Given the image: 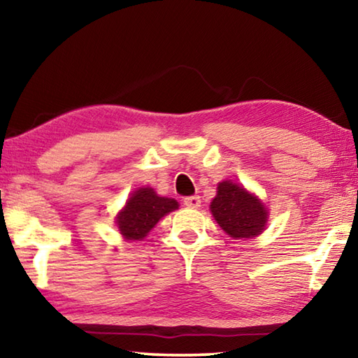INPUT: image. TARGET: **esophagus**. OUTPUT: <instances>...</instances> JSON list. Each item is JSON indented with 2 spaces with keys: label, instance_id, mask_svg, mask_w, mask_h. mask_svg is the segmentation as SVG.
I'll return each mask as SVG.
<instances>
[{
  "label": "esophagus",
  "instance_id": "esophagus-1",
  "mask_svg": "<svg viewBox=\"0 0 358 358\" xmlns=\"http://www.w3.org/2000/svg\"><path fill=\"white\" fill-rule=\"evenodd\" d=\"M183 203L187 208H199L201 207V197L199 196H189L183 199Z\"/></svg>",
  "mask_w": 358,
  "mask_h": 358
}]
</instances>
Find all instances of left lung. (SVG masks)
Masks as SVG:
<instances>
[{
	"mask_svg": "<svg viewBox=\"0 0 358 358\" xmlns=\"http://www.w3.org/2000/svg\"><path fill=\"white\" fill-rule=\"evenodd\" d=\"M210 211L224 232L235 240L257 237L268 221V210L260 199L230 180L217 185Z\"/></svg>",
	"mask_w": 358,
	"mask_h": 358,
	"instance_id": "obj_1",
	"label": "left lung"
}]
</instances>
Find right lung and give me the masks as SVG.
Wrapping results in <instances>:
<instances>
[{
	"label": "right lung",
	"mask_w": 358,
	"mask_h": 358,
	"mask_svg": "<svg viewBox=\"0 0 358 358\" xmlns=\"http://www.w3.org/2000/svg\"><path fill=\"white\" fill-rule=\"evenodd\" d=\"M178 208L171 197H159L151 187H141L131 194L124 208L117 215V226L126 240H142L162 216Z\"/></svg>",
	"instance_id": "1"
}]
</instances>
